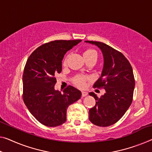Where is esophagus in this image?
Segmentation results:
<instances>
[{
  "mask_svg": "<svg viewBox=\"0 0 152 152\" xmlns=\"http://www.w3.org/2000/svg\"><path fill=\"white\" fill-rule=\"evenodd\" d=\"M87 94H88L87 92H86V91H82V96H83V97L87 96Z\"/></svg>",
  "mask_w": 152,
  "mask_h": 152,
  "instance_id": "esophagus-1",
  "label": "esophagus"
}]
</instances>
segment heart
I'll list each match as a JSON object with an SVG mask.
<instances>
[{
	"instance_id": "b5f03b06",
	"label": "heart",
	"mask_w": 152,
	"mask_h": 152,
	"mask_svg": "<svg viewBox=\"0 0 152 152\" xmlns=\"http://www.w3.org/2000/svg\"><path fill=\"white\" fill-rule=\"evenodd\" d=\"M94 54H96L97 55V53L96 51L94 49H87L83 53V56H92L94 55ZM63 65H66V60H65L64 63H63ZM87 79H88V78L83 76H76L75 79H74V82L75 83V85L76 86H78V87L80 88H83L85 87V81Z\"/></svg>"
}]
</instances>
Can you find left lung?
Returning <instances> with one entry per match:
<instances>
[{
  "label": "left lung",
  "instance_id": "left-lung-1",
  "mask_svg": "<svg viewBox=\"0 0 152 152\" xmlns=\"http://www.w3.org/2000/svg\"><path fill=\"white\" fill-rule=\"evenodd\" d=\"M85 42L96 45L102 53L103 69L94 87L106 91L100 98L94 92L89 94L96 99V105L89 110V119L96 126H111L124 116L132 104L135 86L132 66L123 54L104 43Z\"/></svg>",
  "mask_w": 152,
  "mask_h": 152
}]
</instances>
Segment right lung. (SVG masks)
Listing matches in <instances>:
<instances>
[{
  "label": "right lung",
  "mask_w": 152,
  "mask_h": 152,
  "mask_svg": "<svg viewBox=\"0 0 152 152\" xmlns=\"http://www.w3.org/2000/svg\"><path fill=\"white\" fill-rule=\"evenodd\" d=\"M80 42L53 41L38 47L27 59L22 76L23 100L43 125L56 127L65 123L68 106L80 98L81 92L72 86L63 94L54 89L55 75L61 72L65 54Z\"/></svg>",
  "instance_id": "obj_1"
}]
</instances>
